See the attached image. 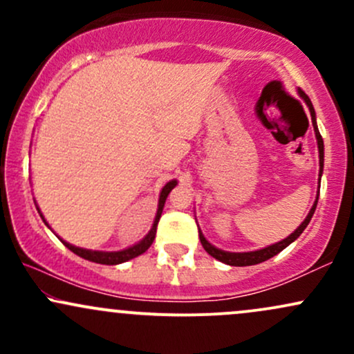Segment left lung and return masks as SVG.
I'll list each match as a JSON object with an SVG mask.
<instances>
[{
    "label": "left lung",
    "mask_w": 354,
    "mask_h": 354,
    "mask_svg": "<svg viewBox=\"0 0 354 354\" xmlns=\"http://www.w3.org/2000/svg\"><path fill=\"white\" fill-rule=\"evenodd\" d=\"M298 95L304 100V103L308 104V108H310V113H311L313 128H315L316 141H318V153H319V174H318V176L321 178V174H323V163H324V143H323V138H321V135H319L318 124H316V113H315V108H313L310 98H308V96L304 95V91H301V89H299V88H298ZM318 188H319V185H318ZM318 196H319V191H318V194H316L315 205L311 206L310 213H308V216L304 218V221L301 223V225H299L298 228H296L293 233L290 234V236L281 239V241L274 243V245H270V246L261 248V250H256V251H245V253H231V251L219 250V248L211 245L208 239L205 238V234L201 233V230H200V241H201L203 248H205V250H206V253L213 256V258H216L218 261L225 263V265H230V266H251V265H258V263H263V261H266V259L273 258V256L278 254L279 251H283L284 248L290 246L291 243L296 241V239L299 238V234H301L303 231L306 230V226L310 225L313 214H315L316 205H318Z\"/></svg>",
    "instance_id": "obj_1"
}]
</instances>
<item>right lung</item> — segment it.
<instances>
[{
	"label": "right lung",
	"instance_id": "right-lung-1",
	"mask_svg": "<svg viewBox=\"0 0 354 354\" xmlns=\"http://www.w3.org/2000/svg\"><path fill=\"white\" fill-rule=\"evenodd\" d=\"M176 185H178V181L176 180H171V181H168L163 186V189H161V193H160V200H158L156 216H154L151 230H149L148 234H146V236L141 239V241H138L136 245H133V246H129V248H124V250H120V251H96V250H86V248L73 246L68 241H64V239H61L59 236L58 238L61 239V241H63V245L66 246L68 250H71L73 253L81 256V258L88 259V261L100 263V265H121V263L129 261V259H133V258H136V256L143 254L145 251L153 245L154 236H156V226H158V221H160V218H161V213H163L166 198H168L169 191H171ZM36 209H38L39 216H41V219L44 221V225L48 226L46 219H44V216L41 214V211H39L38 205H36ZM48 228H50V226H48Z\"/></svg>",
	"mask_w": 354,
	"mask_h": 354
}]
</instances>
